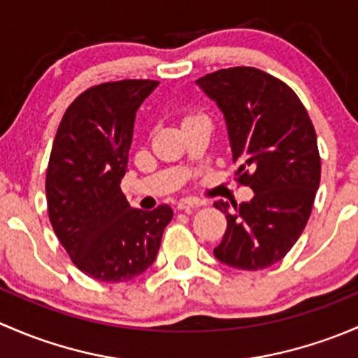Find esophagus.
Returning <instances> with one entry per match:
<instances>
[{
  "label": "esophagus",
  "instance_id": "34e87169",
  "mask_svg": "<svg viewBox=\"0 0 358 358\" xmlns=\"http://www.w3.org/2000/svg\"><path fill=\"white\" fill-rule=\"evenodd\" d=\"M200 200H194V198H182V200L178 203V208L179 210H186V212H191V210L198 208V206H201Z\"/></svg>",
  "mask_w": 358,
  "mask_h": 358
}]
</instances>
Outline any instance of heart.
<instances>
[{
    "mask_svg": "<svg viewBox=\"0 0 358 358\" xmlns=\"http://www.w3.org/2000/svg\"><path fill=\"white\" fill-rule=\"evenodd\" d=\"M200 119H203V117L198 115V113H189V115H186L182 119V125L184 124H189V122H194V120H200Z\"/></svg>",
    "mask_w": 358,
    "mask_h": 358,
    "instance_id": "obj_1",
    "label": "heart"
}]
</instances>
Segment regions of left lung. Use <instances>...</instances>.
Instances as JSON below:
<instances>
[{"label": "left lung", "instance_id": "1", "mask_svg": "<svg viewBox=\"0 0 358 358\" xmlns=\"http://www.w3.org/2000/svg\"><path fill=\"white\" fill-rule=\"evenodd\" d=\"M226 120L234 176L255 196L226 213L227 229L213 248L219 262L260 271L298 241L320 182L317 136L307 110L282 80L253 67L224 69L196 80Z\"/></svg>", "mask_w": 358, "mask_h": 358}]
</instances>
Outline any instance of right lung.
<instances>
[{
	"instance_id": "obj_1",
	"label": "right lung",
	"mask_w": 358,
	"mask_h": 358,
	"mask_svg": "<svg viewBox=\"0 0 358 358\" xmlns=\"http://www.w3.org/2000/svg\"><path fill=\"white\" fill-rule=\"evenodd\" d=\"M157 80H119L84 91L65 112L46 172L48 213L73 264L101 282L143 274L157 259L172 208L138 210L120 189L136 112Z\"/></svg>"
}]
</instances>
